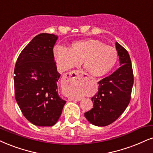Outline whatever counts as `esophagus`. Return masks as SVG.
Segmentation results:
<instances>
[{
	"mask_svg": "<svg viewBox=\"0 0 153 153\" xmlns=\"http://www.w3.org/2000/svg\"><path fill=\"white\" fill-rule=\"evenodd\" d=\"M74 75H76V76H82V72H80V71H72V72H69V73H67L65 74V78L67 79H70L71 78V76H74ZM74 78V77H73ZM70 101H80V99H69Z\"/></svg>",
	"mask_w": 153,
	"mask_h": 153,
	"instance_id": "esophagus-1",
	"label": "esophagus"
}]
</instances>
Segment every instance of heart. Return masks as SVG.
Listing matches in <instances>:
<instances>
[{"label": "heart", "instance_id": "heart-1", "mask_svg": "<svg viewBox=\"0 0 153 153\" xmlns=\"http://www.w3.org/2000/svg\"><path fill=\"white\" fill-rule=\"evenodd\" d=\"M54 57L63 70L76 67L83 62V67L92 76L103 77L114 69L118 60L116 50L98 39L79 40L68 49L56 48ZM71 97H76L69 94Z\"/></svg>", "mask_w": 153, "mask_h": 153}]
</instances>
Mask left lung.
I'll use <instances>...</instances> for the list:
<instances>
[{"label":"left lung","instance_id":"8db88e82","mask_svg":"<svg viewBox=\"0 0 153 153\" xmlns=\"http://www.w3.org/2000/svg\"><path fill=\"white\" fill-rule=\"evenodd\" d=\"M120 67L110 76L98 82L99 90L91 101V110L84 114L94 126H106L114 122L124 112L131 101L133 73L127 50L116 42Z\"/></svg>","mask_w":153,"mask_h":153}]
</instances>
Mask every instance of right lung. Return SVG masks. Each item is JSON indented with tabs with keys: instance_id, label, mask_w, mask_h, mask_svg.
Instances as JSON below:
<instances>
[{
	"instance_id": "obj_1",
	"label": "right lung",
	"mask_w": 153,
	"mask_h": 153,
	"mask_svg": "<svg viewBox=\"0 0 153 153\" xmlns=\"http://www.w3.org/2000/svg\"><path fill=\"white\" fill-rule=\"evenodd\" d=\"M57 39L53 34L37 35L22 50L15 67L16 101L24 116L37 126H54L66 103L57 91L61 74L53 54Z\"/></svg>"
}]
</instances>
